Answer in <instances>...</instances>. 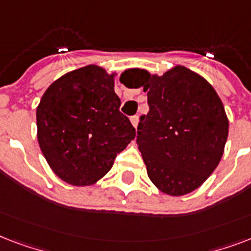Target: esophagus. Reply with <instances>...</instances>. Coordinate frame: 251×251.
I'll list each match as a JSON object with an SVG mask.
<instances>
[{"label": "esophagus", "mask_w": 251, "mask_h": 251, "mask_svg": "<svg viewBox=\"0 0 251 251\" xmlns=\"http://www.w3.org/2000/svg\"><path fill=\"white\" fill-rule=\"evenodd\" d=\"M131 123H132V126H133V127H137V124H139V116L137 115H133L131 118Z\"/></svg>", "instance_id": "1"}]
</instances>
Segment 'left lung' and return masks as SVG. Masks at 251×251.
Segmentation results:
<instances>
[{
    "mask_svg": "<svg viewBox=\"0 0 251 251\" xmlns=\"http://www.w3.org/2000/svg\"><path fill=\"white\" fill-rule=\"evenodd\" d=\"M131 86L148 91L149 112L140 116L137 145L148 176L161 191L180 196L213 173L224 153L229 123L219 95L184 67L164 75L131 69Z\"/></svg>",
    "mask_w": 251,
    "mask_h": 251,
    "instance_id": "left-lung-1",
    "label": "left lung"
}]
</instances>
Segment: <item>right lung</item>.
<instances>
[{"label":"right lung","instance_id":"1","mask_svg":"<svg viewBox=\"0 0 251 251\" xmlns=\"http://www.w3.org/2000/svg\"><path fill=\"white\" fill-rule=\"evenodd\" d=\"M114 75L87 65L56 79L36 108L38 141L56 176L89 186L106 176L136 129L119 110Z\"/></svg>","mask_w":251,"mask_h":251}]
</instances>
